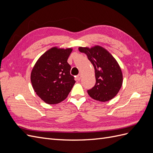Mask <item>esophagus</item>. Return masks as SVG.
<instances>
[{"label":"esophagus","instance_id":"obj_1","mask_svg":"<svg viewBox=\"0 0 153 153\" xmlns=\"http://www.w3.org/2000/svg\"><path fill=\"white\" fill-rule=\"evenodd\" d=\"M81 74H79V75H77V76H76V80H78V81H80V79H81Z\"/></svg>","mask_w":153,"mask_h":153}]
</instances>
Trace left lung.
<instances>
[{
    "instance_id": "left-lung-1",
    "label": "left lung",
    "mask_w": 153,
    "mask_h": 153,
    "mask_svg": "<svg viewBox=\"0 0 153 153\" xmlns=\"http://www.w3.org/2000/svg\"><path fill=\"white\" fill-rule=\"evenodd\" d=\"M93 65L95 70L96 84L87 93L92 99L107 101L117 95L123 84V73L116 60L107 50L100 46L91 48L79 47Z\"/></svg>"
}]
</instances>
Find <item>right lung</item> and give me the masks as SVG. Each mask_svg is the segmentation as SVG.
<instances>
[{
	"label": "right lung",
	"instance_id": "add662e5",
	"mask_svg": "<svg viewBox=\"0 0 153 153\" xmlns=\"http://www.w3.org/2000/svg\"><path fill=\"white\" fill-rule=\"evenodd\" d=\"M72 48L53 47L44 53L32 69V87L45 103L54 105L65 100L75 84L67 61Z\"/></svg>",
	"mask_w": 153,
	"mask_h": 153
}]
</instances>
